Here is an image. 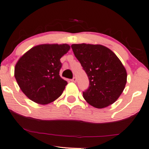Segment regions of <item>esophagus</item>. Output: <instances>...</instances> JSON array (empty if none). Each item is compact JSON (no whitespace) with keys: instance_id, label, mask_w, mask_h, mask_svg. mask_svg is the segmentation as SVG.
<instances>
[{"instance_id":"34e87169","label":"esophagus","mask_w":149,"mask_h":149,"mask_svg":"<svg viewBox=\"0 0 149 149\" xmlns=\"http://www.w3.org/2000/svg\"><path fill=\"white\" fill-rule=\"evenodd\" d=\"M72 81H73V82H76L77 81V78L75 77H74V78L72 79Z\"/></svg>"}]
</instances>
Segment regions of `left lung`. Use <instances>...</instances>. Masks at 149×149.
<instances>
[{"label":"left lung","mask_w":149,"mask_h":149,"mask_svg":"<svg viewBox=\"0 0 149 149\" xmlns=\"http://www.w3.org/2000/svg\"><path fill=\"white\" fill-rule=\"evenodd\" d=\"M75 57L89 79L83 97L91 105L102 109L112 104L125 88L126 70L109 49L100 45H72Z\"/></svg>","instance_id":"obj_1"}]
</instances>
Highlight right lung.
<instances>
[{
    "mask_svg": "<svg viewBox=\"0 0 149 149\" xmlns=\"http://www.w3.org/2000/svg\"><path fill=\"white\" fill-rule=\"evenodd\" d=\"M70 49L67 44L40 45L32 48L19 59L15 77L30 100L46 104L62 95L68 82L59 75L62 67L60 58Z\"/></svg>",
    "mask_w": 149,
    "mask_h": 149,
    "instance_id": "obj_1",
    "label": "right lung"
}]
</instances>
